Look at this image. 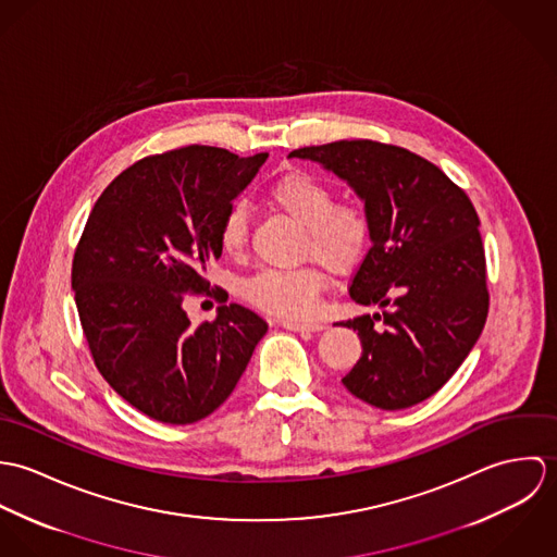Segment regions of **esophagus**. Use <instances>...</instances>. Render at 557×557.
I'll use <instances>...</instances> for the list:
<instances>
[{
	"label": "esophagus",
	"instance_id": "obj_1",
	"mask_svg": "<svg viewBox=\"0 0 557 557\" xmlns=\"http://www.w3.org/2000/svg\"><path fill=\"white\" fill-rule=\"evenodd\" d=\"M281 325L287 330H294V332H319L325 327L319 321H294V319H283Z\"/></svg>",
	"mask_w": 557,
	"mask_h": 557
}]
</instances>
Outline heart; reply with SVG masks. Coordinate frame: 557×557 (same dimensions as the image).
<instances>
[{
	"label": "heart",
	"instance_id": "1",
	"mask_svg": "<svg viewBox=\"0 0 557 557\" xmlns=\"http://www.w3.org/2000/svg\"><path fill=\"white\" fill-rule=\"evenodd\" d=\"M270 203L305 230V257L336 274L349 272L371 244V219L358 203H334L332 188L311 173L294 171L276 180ZM219 244L230 257H242L248 244V216L234 206L221 221ZM323 278L318 268H268L244 283V296L255 307L283 315L305 318L318 305Z\"/></svg>",
	"mask_w": 557,
	"mask_h": 557
}]
</instances>
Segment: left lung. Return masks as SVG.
Instances as JSON below:
<instances>
[{"label":"left lung","instance_id":"obj_1","mask_svg":"<svg viewBox=\"0 0 557 557\" xmlns=\"http://www.w3.org/2000/svg\"><path fill=\"white\" fill-rule=\"evenodd\" d=\"M289 157L345 180L371 219V248L349 296L382 311L341 321L362 343L343 386L388 411L435 395L476 345L488 313L470 197L433 162L380 141H334Z\"/></svg>","mask_w":557,"mask_h":557}]
</instances>
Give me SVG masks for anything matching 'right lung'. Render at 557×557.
<instances>
[{
    "instance_id": "right-lung-1",
    "label": "right lung",
    "mask_w": 557,
    "mask_h": 557,
    "mask_svg": "<svg viewBox=\"0 0 557 557\" xmlns=\"http://www.w3.org/2000/svg\"><path fill=\"white\" fill-rule=\"evenodd\" d=\"M268 154L188 146L137 160L98 197L75 259L81 327L107 384L141 413L193 424L234 393L268 323L239 305L193 325L219 227Z\"/></svg>"
}]
</instances>
